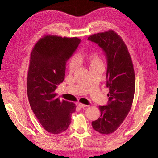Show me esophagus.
<instances>
[{
  "instance_id": "esophagus-1",
  "label": "esophagus",
  "mask_w": 158,
  "mask_h": 158,
  "mask_svg": "<svg viewBox=\"0 0 158 158\" xmlns=\"http://www.w3.org/2000/svg\"><path fill=\"white\" fill-rule=\"evenodd\" d=\"M77 105H78V106H79L80 108H85V107L88 106V105H83V104H82V103H78L77 104Z\"/></svg>"
}]
</instances>
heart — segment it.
<instances>
[{"label": "heart", "instance_id": "1", "mask_svg": "<svg viewBox=\"0 0 158 158\" xmlns=\"http://www.w3.org/2000/svg\"><path fill=\"white\" fill-rule=\"evenodd\" d=\"M87 58L88 60V62L90 64V66L103 64V60L102 57L98 53H91L87 56ZM79 60L77 56H73L71 58L69 63V69L71 71L75 70V69L78 66Z\"/></svg>", "mask_w": 158, "mask_h": 158}]
</instances>
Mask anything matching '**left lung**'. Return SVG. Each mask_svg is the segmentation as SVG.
I'll return each instance as SVG.
<instances>
[{
  "label": "left lung",
  "mask_w": 158,
  "mask_h": 158,
  "mask_svg": "<svg viewBox=\"0 0 158 158\" xmlns=\"http://www.w3.org/2000/svg\"><path fill=\"white\" fill-rule=\"evenodd\" d=\"M88 40L98 44L105 53L109 89L108 105L99 106L100 117L92 125L102 135H110L123 123L132 105L135 91L133 64L125 43L113 30L89 36Z\"/></svg>",
  "instance_id": "8db88e82"
}]
</instances>
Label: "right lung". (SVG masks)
I'll use <instances>...</instances> for the list:
<instances>
[{"label":"right lung","instance_id":"right-lung-1","mask_svg":"<svg viewBox=\"0 0 158 158\" xmlns=\"http://www.w3.org/2000/svg\"><path fill=\"white\" fill-rule=\"evenodd\" d=\"M81 42L77 37L46 35L31 53L27 94L33 113L43 128L53 135L64 132L75 111L73 102L60 100L55 90L64 79L66 64Z\"/></svg>","mask_w":158,"mask_h":158}]
</instances>
